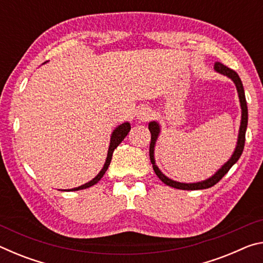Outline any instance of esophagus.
<instances>
[{"instance_id":"obj_1","label":"esophagus","mask_w":263,"mask_h":263,"mask_svg":"<svg viewBox=\"0 0 263 263\" xmlns=\"http://www.w3.org/2000/svg\"><path fill=\"white\" fill-rule=\"evenodd\" d=\"M152 110L149 108H146V106H142L139 110H138L137 112V118L140 119V121L145 122V121H148V119L152 117Z\"/></svg>"}]
</instances>
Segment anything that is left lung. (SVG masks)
I'll return each mask as SVG.
<instances>
[{"instance_id":"left-lung-1","label":"left lung","mask_w":263,"mask_h":263,"mask_svg":"<svg viewBox=\"0 0 263 263\" xmlns=\"http://www.w3.org/2000/svg\"><path fill=\"white\" fill-rule=\"evenodd\" d=\"M215 70L218 73H220L222 75H226V77L230 78L234 82L235 87H237L239 100H240V106H241V123H240L237 147H235L232 157L230 158L229 161L226 162L224 166H222L219 169V171L216 172L215 175L209 177L208 180H204L202 182H197V183H181V182H176V181H173L171 179H168L166 175L162 174V172L160 171L157 164H155L154 146H155V142H157V139H158L159 133H160V125L157 122H151L148 124V130L151 132V144H149L151 162H152L155 174L158 175L159 179L161 180L164 184H167L169 186H173V188L182 189V190H199V189L211 188L212 185H215L216 183H218V182H219L222 179V176H224L226 173L230 171L231 167H232L233 164L238 161L239 158L241 157V154H242L243 146H245V136H246V128H247V123H248V109H247V103H246V97H245L242 82H241V80H240L239 75L235 73L233 69L226 67V66L220 64V62H216Z\"/></svg>"}]
</instances>
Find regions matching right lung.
Wrapping results in <instances>:
<instances>
[{"instance_id":"obj_1","label":"right lung","mask_w":263,"mask_h":263,"mask_svg":"<svg viewBox=\"0 0 263 263\" xmlns=\"http://www.w3.org/2000/svg\"><path fill=\"white\" fill-rule=\"evenodd\" d=\"M131 130V125L130 123H123L121 124V125L117 126L114 130L112 135H111V139H110V146H109V151H108V155H106V160H105V163L103 168H102V171L97 174L94 179H92L91 181H89L88 183L83 184V185H80L78 186V188H73V189H69L68 191H75V190H82V189H86V188H89V186L94 185L96 184L97 182H99L102 177H103V175L105 174L106 169L109 168L110 166V162H111V159H112V153L117 148V146L121 144V142L124 140V138H125L127 136V133L130 132Z\"/></svg>"}]
</instances>
